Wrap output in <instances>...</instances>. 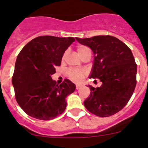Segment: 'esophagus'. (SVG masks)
I'll return each mask as SVG.
<instances>
[{"mask_svg": "<svg viewBox=\"0 0 148 148\" xmlns=\"http://www.w3.org/2000/svg\"><path fill=\"white\" fill-rule=\"evenodd\" d=\"M81 87V86H80V85H76V90H79Z\"/></svg>", "mask_w": 148, "mask_h": 148, "instance_id": "esophagus-1", "label": "esophagus"}]
</instances>
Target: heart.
Returning <instances> with one entry per match:
<instances>
[{
	"label": "heart",
	"mask_w": 148,
	"mask_h": 148,
	"mask_svg": "<svg viewBox=\"0 0 148 148\" xmlns=\"http://www.w3.org/2000/svg\"><path fill=\"white\" fill-rule=\"evenodd\" d=\"M77 51L79 53V54L81 56V57H83V56L88 51L90 50V49L88 47L84 45H79L77 47ZM85 74L84 71H81V70H77V69H70L67 71V76L72 81H75V82H80L81 81V80L83 79Z\"/></svg>",
	"instance_id": "heart-1"
}]
</instances>
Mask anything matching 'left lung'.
<instances>
[{"label": "left lung", "mask_w": 148, "mask_h": 148, "mask_svg": "<svg viewBox=\"0 0 148 148\" xmlns=\"http://www.w3.org/2000/svg\"><path fill=\"white\" fill-rule=\"evenodd\" d=\"M76 40L94 53V65L90 78L99 79L102 82L100 88L89 86L91 92L84 106L97 116L115 114L126 106L136 85L137 64L132 51L111 35L76 37Z\"/></svg>", "instance_id": "1"}]
</instances>
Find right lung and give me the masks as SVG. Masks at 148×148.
I'll list each match as a JSON object with an SVG mask.
<instances>
[{"instance_id": "add662e5", "label": "right lung", "mask_w": 148, "mask_h": 148, "mask_svg": "<svg viewBox=\"0 0 148 148\" xmlns=\"http://www.w3.org/2000/svg\"><path fill=\"white\" fill-rule=\"evenodd\" d=\"M74 41L72 37L40 36L28 42L18 53L12 82L16 101L26 114L49 120L65 110V98L75 90V85L68 79L58 85L51 75Z\"/></svg>"}]
</instances>
